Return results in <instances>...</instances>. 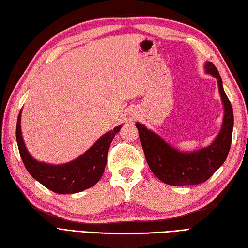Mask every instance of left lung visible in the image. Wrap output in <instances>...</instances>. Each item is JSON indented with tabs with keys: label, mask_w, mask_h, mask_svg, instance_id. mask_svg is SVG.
<instances>
[{
	"label": "left lung",
	"mask_w": 248,
	"mask_h": 248,
	"mask_svg": "<svg viewBox=\"0 0 248 248\" xmlns=\"http://www.w3.org/2000/svg\"><path fill=\"white\" fill-rule=\"evenodd\" d=\"M205 71L217 78L225 115L222 129L207 148L193 152H180L166 144L159 135L136 124L146 161L151 171L166 184L173 186H195L205 182L223 165L230 150L233 130V110L225 93L223 81L212 62L205 64Z\"/></svg>",
	"instance_id": "8db88e82"
}]
</instances>
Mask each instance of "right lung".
Here are the masks:
<instances>
[{"label":"right lung","mask_w":248,"mask_h":248,"mask_svg":"<svg viewBox=\"0 0 248 248\" xmlns=\"http://www.w3.org/2000/svg\"><path fill=\"white\" fill-rule=\"evenodd\" d=\"M21 112L17 120L16 138L18 148L26 170L46 188L57 194H73L94 186L103 175L107 165L108 152L114 136L119 132L121 125L105 133L85 154L77 160L62 165H50L34 160L25 148L21 135Z\"/></svg>","instance_id":"1"}]
</instances>
